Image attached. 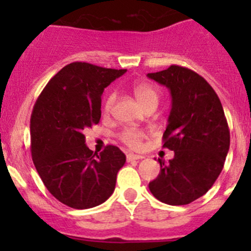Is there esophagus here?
I'll use <instances>...</instances> for the list:
<instances>
[{"instance_id":"obj_1","label":"esophagus","mask_w":251,"mask_h":251,"mask_svg":"<svg viewBox=\"0 0 251 251\" xmlns=\"http://www.w3.org/2000/svg\"><path fill=\"white\" fill-rule=\"evenodd\" d=\"M143 155H137V154H127L126 155V160L127 161H133V160H140V159H143Z\"/></svg>"}]
</instances>
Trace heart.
Instances as JSON below:
<instances>
[{"label": "heart", "mask_w": 251, "mask_h": 251, "mask_svg": "<svg viewBox=\"0 0 251 251\" xmlns=\"http://www.w3.org/2000/svg\"><path fill=\"white\" fill-rule=\"evenodd\" d=\"M133 95L142 107L146 109L149 105H158L159 92L153 85L148 82H137L132 86ZM116 100V93L109 92L103 102V111L109 113L113 109ZM146 138V133L137 128H126L121 132L120 140L131 149H140L143 146V141Z\"/></svg>", "instance_id": "obj_1"}]
</instances>
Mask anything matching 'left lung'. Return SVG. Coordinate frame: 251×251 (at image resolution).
Segmentation results:
<instances>
[{
  "label": "left lung",
  "instance_id": "left-lung-1",
  "mask_svg": "<svg viewBox=\"0 0 251 251\" xmlns=\"http://www.w3.org/2000/svg\"><path fill=\"white\" fill-rule=\"evenodd\" d=\"M171 93V111L163 135L164 148L175 151L149 191L169 205H186L203 197L224 169L229 128L219 96L204 77L188 68L171 65L147 75Z\"/></svg>",
  "mask_w": 251,
  "mask_h": 251
}]
</instances>
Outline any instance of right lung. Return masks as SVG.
I'll return each mask as SVG.
<instances>
[{
	"label": "right lung",
	"mask_w": 251,
	"mask_h": 251,
	"mask_svg": "<svg viewBox=\"0 0 251 251\" xmlns=\"http://www.w3.org/2000/svg\"><path fill=\"white\" fill-rule=\"evenodd\" d=\"M126 73L85 62L65 65L37 98L30 119L31 156L50 193L73 209L104 203L126 156L118 147L93 153L83 131L100 123V96Z\"/></svg>",
	"instance_id": "right-lung-1"
}]
</instances>
